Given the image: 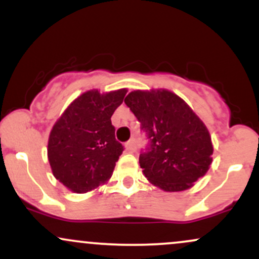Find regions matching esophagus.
<instances>
[{
    "label": "esophagus",
    "instance_id": "esophagus-1",
    "mask_svg": "<svg viewBox=\"0 0 259 259\" xmlns=\"http://www.w3.org/2000/svg\"><path fill=\"white\" fill-rule=\"evenodd\" d=\"M125 147H126V150H127V151H129V152H134V151H135V148H136V144H135V140H134V139H132V140H129V141H127V142H126Z\"/></svg>",
    "mask_w": 259,
    "mask_h": 259
}]
</instances>
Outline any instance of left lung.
Masks as SVG:
<instances>
[{
  "label": "left lung",
  "instance_id": "1",
  "mask_svg": "<svg viewBox=\"0 0 259 259\" xmlns=\"http://www.w3.org/2000/svg\"><path fill=\"white\" fill-rule=\"evenodd\" d=\"M124 102L148 140L139 163L151 183L164 191H183L207 173L213 154L209 133L179 96L133 91Z\"/></svg>",
  "mask_w": 259,
  "mask_h": 259
}]
</instances>
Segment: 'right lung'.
Listing matches in <instances>:
<instances>
[{
	"mask_svg": "<svg viewBox=\"0 0 259 259\" xmlns=\"http://www.w3.org/2000/svg\"><path fill=\"white\" fill-rule=\"evenodd\" d=\"M125 94V89L105 95L85 92L52 127L47 148L52 173L76 194L90 191L112 177L124 146L115 140L111 117Z\"/></svg>",
	"mask_w": 259,
	"mask_h": 259,
	"instance_id": "1",
	"label": "right lung"
}]
</instances>
